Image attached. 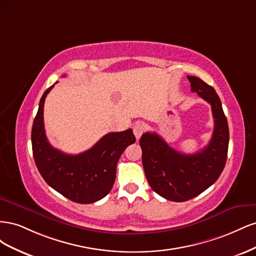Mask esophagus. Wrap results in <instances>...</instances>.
<instances>
[{"mask_svg": "<svg viewBox=\"0 0 256 256\" xmlns=\"http://www.w3.org/2000/svg\"><path fill=\"white\" fill-rule=\"evenodd\" d=\"M145 129H146V126H145L144 122H138L134 124V136H136V140H138V138H141V136L143 134Z\"/></svg>", "mask_w": 256, "mask_h": 256, "instance_id": "1", "label": "esophagus"}]
</instances>
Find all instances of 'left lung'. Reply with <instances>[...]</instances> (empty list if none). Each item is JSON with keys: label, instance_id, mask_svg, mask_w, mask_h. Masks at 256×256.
Wrapping results in <instances>:
<instances>
[{"label": "left lung", "instance_id": "obj_1", "mask_svg": "<svg viewBox=\"0 0 256 256\" xmlns=\"http://www.w3.org/2000/svg\"><path fill=\"white\" fill-rule=\"evenodd\" d=\"M187 78L191 90L212 106L214 129L210 142L198 152L186 154L156 132H146L140 140L147 182L154 192L173 202L191 200L210 187L226 166L228 150V125L218 94L198 76Z\"/></svg>", "mask_w": 256, "mask_h": 256}]
</instances>
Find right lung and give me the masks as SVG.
<instances>
[{"label":"right lung","mask_w":256,"mask_h":256,"mask_svg":"<svg viewBox=\"0 0 256 256\" xmlns=\"http://www.w3.org/2000/svg\"><path fill=\"white\" fill-rule=\"evenodd\" d=\"M53 86L54 84L44 92L32 127L36 166L46 182L62 196L76 203H95L111 191L120 154L136 142V136L132 129L110 132L90 150L78 154H68L54 148L44 126V99Z\"/></svg>","instance_id":"right-lung-1"}]
</instances>
